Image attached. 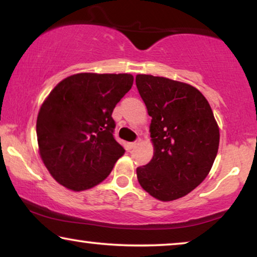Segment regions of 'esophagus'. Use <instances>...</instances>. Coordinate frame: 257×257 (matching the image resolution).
I'll return each instance as SVG.
<instances>
[{"label": "esophagus", "instance_id": "obj_1", "mask_svg": "<svg viewBox=\"0 0 257 257\" xmlns=\"http://www.w3.org/2000/svg\"><path fill=\"white\" fill-rule=\"evenodd\" d=\"M139 143H140V140H136V142H133V143H130V144H128L130 149H135V147H137V146L139 145Z\"/></svg>", "mask_w": 257, "mask_h": 257}]
</instances>
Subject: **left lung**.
Masks as SVG:
<instances>
[{
  "instance_id": "obj_1",
  "label": "left lung",
  "mask_w": 257,
  "mask_h": 257,
  "mask_svg": "<svg viewBox=\"0 0 257 257\" xmlns=\"http://www.w3.org/2000/svg\"><path fill=\"white\" fill-rule=\"evenodd\" d=\"M137 89L150 117L154 153L137 168L142 187L160 201L187 195L208 175L220 131L205 96L189 84L137 75Z\"/></svg>"
}]
</instances>
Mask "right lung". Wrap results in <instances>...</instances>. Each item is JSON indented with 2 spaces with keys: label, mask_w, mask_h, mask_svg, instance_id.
I'll list each match as a JSON object with an SVG mask.
<instances>
[{
  "label": "right lung",
  "mask_w": 257,
  "mask_h": 257,
  "mask_svg": "<svg viewBox=\"0 0 257 257\" xmlns=\"http://www.w3.org/2000/svg\"><path fill=\"white\" fill-rule=\"evenodd\" d=\"M133 84L130 73H77L54 87L37 115L40 156L58 184L75 192L100 184L125 153L112 112Z\"/></svg>",
  "instance_id": "add662e5"
}]
</instances>
